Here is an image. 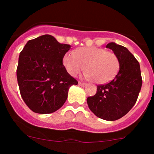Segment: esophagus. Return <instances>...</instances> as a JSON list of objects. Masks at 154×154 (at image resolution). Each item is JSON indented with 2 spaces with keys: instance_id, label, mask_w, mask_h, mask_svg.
I'll use <instances>...</instances> for the list:
<instances>
[{
  "instance_id": "obj_1",
  "label": "esophagus",
  "mask_w": 154,
  "mask_h": 154,
  "mask_svg": "<svg viewBox=\"0 0 154 154\" xmlns=\"http://www.w3.org/2000/svg\"><path fill=\"white\" fill-rule=\"evenodd\" d=\"M78 84L80 85V86H86V83H82V82H79V83H78Z\"/></svg>"
}]
</instances>
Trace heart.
<instances>
[{"label":"heart","mask_w":154,"mask_h":154,"mask_svg":"<svg viewBox=\"0 0 154 154\" xmlns=\"http://www.w3.org/2000/svg\"><path fill=\"white\" fill-rule=\"evenodd\" d=\"M63 65L71 76H77L86 68V77L97 83L111 81L120 66L116 54L96 47L80 48L76 52L68 51L63 58Z\"/></svg>","instance_id":"1"}]
</instances>
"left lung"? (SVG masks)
Wrapping results in <instances>:
<instances>
[{"label":"left lung","instance_id":"obj_1","mask_svg":"<svg viewBox=\"0 0 154 154\" xmlns=\"http://www.w3.org/2000/svg\"><path fill=\"white\" fill-rule=\"evenodd\" d=\"M106 47L119 58V71L109 83L97 86V92L87 97V103L98 118L116 121L125 116L135 105L142 79L139 62L127 48L114 42Z\"/></svg>","mask_w":154,"mask_h":154}]
</instances>
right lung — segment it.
I'll list each match as a JSON object with an SVG mask.
<instances>
[{"instance_id": "add662e5", "label": "right lung", "mask_w": 154, "mask_h": 154, "mask_svg": "<svg viewBox=\"0 0 154 154\" xmlns=\"http://www.w3.org/2000/svg\"><path fill=\"white\" fill-rule=\"evenodd\" d=\"M70 48L52 35H43L29 40L20 53L16 71L20 93L34 112L58 110L67 100L70 87L78 84L63 64Z\"/></svg>"}]
</instances>
